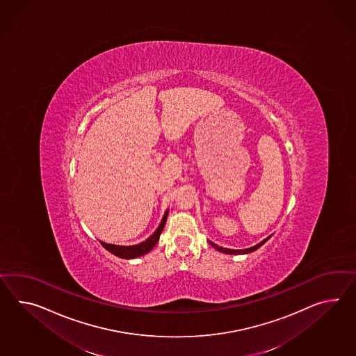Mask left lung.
<instances>
[{
  "instance_id": "1",
  "label": "left lung",
  "mask_w": 356,
  "mask_h": 356,
  "mask_svg": "<svg viewBox=\"0 0 356 356\" xmlns=\"http://www.w3.org/2000/svg\"><path fill=\"white\" fill-rule=\"evenodd\" d=\"M270 238H271V235H269L268 238H265L262 242L259 243V244H256V245H253L251 248H245V250H230V248H224V247H220V245H217L213 242H211L209 241V244L217 250V251L222 252V253H226V254H245V253H250V252L256 251V250H259L261 245L264 244V243L268 242Z\"/></svg>"
}]
</instances>
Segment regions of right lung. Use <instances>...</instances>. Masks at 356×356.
Masks as SVG:
<instances>
[{"label":"right lung","mask_w":356,"mask_h":356,"mask_svg":"<svg viewBox=\"0 0 356 356\" xmlns=\"http://www.w3.org/2000/svg\"><path fill=\"white\" fill-rule=\"evenodd\" d=\"M167 215H168V209L165 211V215L162 217V221L159 226L156 227V232L147 238V241L135 244V245H117V244H109V243L100 242L103 244L106 251L113 253L114 256L121 257V259H126V260H131V259H136L140 256H144L147 252L152 251L154 248L156 242L159 241V235L162 233L163 227L167 221Z\"/></svg>","instance_id":"obj_1"}]
</instances>
